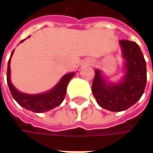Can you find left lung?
<instances>
[{"label": "left lung", "mask_w": 153, "mask_h": 153, "mask_svg": "<svg viewBox=\"0 0 153 153\" xmlns=\"http://www.w3.org/2000/svg\"><path fill=\"white\" fill-rule=\"evenodd\" d=\"M125 61L126 74L119 83H107L99 70L92 92L100 106L111 111H125L138 101L146 84V65L138 44L128 40L119 42Z\"/></svg>", "instance_id": "1"}]
</instances>
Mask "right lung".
Returning a JSON list of instances; mask_svg holds the SVG:
<instances>
[{
	"instance_id": "add662e5",
	"label": "right lung",
	"mask_w": 153,
	"mask_h": 153,
	"mask_svg": "<svg viewBox=\"0 0 153 153\" xmlns=\"http://www.w3.org/2000/svg\"><path fill=\"white\" fill-rule=\"evenodd\" d=\"M22 42H24V40ZM13 53V51L11 53L8 64H7V81L10 92L15 100L19 103L22 107L27 109L29 111H34V112H38V113L48 111L56 106H59L65 99L69 81L73 77L75 73L72 72V73L65 75L61 80L59 82V83L52 90L47 93L41 94H24L17 90L12 84L11 80H10V59Z\"/></svg>"
}]
</instances>
